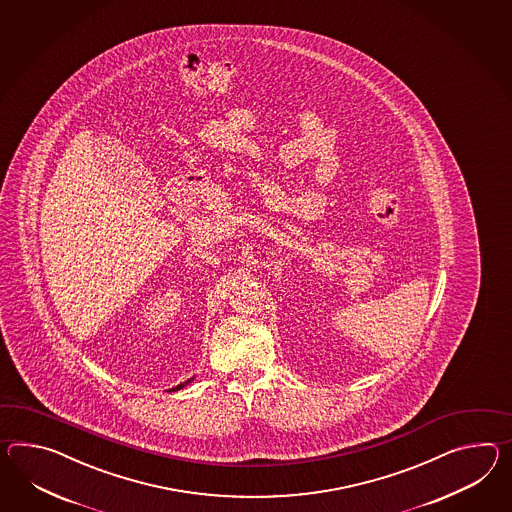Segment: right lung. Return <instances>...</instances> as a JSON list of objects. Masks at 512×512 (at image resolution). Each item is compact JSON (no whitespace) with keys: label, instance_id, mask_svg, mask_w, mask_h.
<instances>
[{"label":"right lung","instance_id":"add662e5","mask_svg":"<svg viewBox=\"0 0 512 512\" xmlns=\"http://www.w3.org/2000/svg\"><path fill=\"white\" fill-rule=\"evenodd\" d=\"M192 379H194V377H192ZM192 379H187V381H185V383H181V385H177V387L172 388V390H170V392H177V390H181V388L187 387L188 383H190V381H192Z\"/></svg>","mask_w":512,"mask_h":512}]
</instances>
